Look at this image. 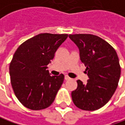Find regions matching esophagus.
Listing matches in <instances>:
<instances>
[{
  "instance_id": "1",
  "label": "esophagus",
  "mask_w": 125,
  "mask_h": 125,
  "mask_svg": "<svg viewBox=\"0 0 125 125\" xmlns=\"http://www.w3.org/2000/svg\"><path fill=\"white\" fill-rule=\"evenodd\" d=\"M70 79H71V78H69L68 75H65V80H70Z\"/></svg>"
}]
</instances>
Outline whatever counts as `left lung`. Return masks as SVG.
Instances as JSON below:
<instances>
[{
  "mask_svg": "<svg viewBox=\"0 0 125 125\" xmlns=\"http://www.w3.org/2000/svg\"><path fill=\"white\" fill-rule=\"evenodd\" d=\"M69 38L79 48L81 62L89 77L85 84L77 80L72 100L80 109L96 111L106 105L117 87L121 68L116 51L97 35L70 34Z\"/></svg>",
  "mask_w": 125,
  "mask_h": 125,
  "instance_id": "1",
  "label": "left lung"
}]
</instances>
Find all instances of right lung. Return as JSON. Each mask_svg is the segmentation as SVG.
Returning a JSON list of instances; mask_svg holds the SVG:
<instances>
[{
    "mask_svg": "<svg viewBox=\"0 0 125 125\" xmlns=\"http://www.w3.org/2000/svg\"><path fill=\"white\" fill-rule=\"evenodd\" d=\"M68 34L40 33L24 42L10 64L14 93L20 103L33 111L50 106L62 84L64 75L52 76L47 65Z\"/></svg>",
    "mask_w": 125,
    "mask_h": 125,
    "instance_id": "obj_1",
    "label": "right lung"
}]
</instances>
